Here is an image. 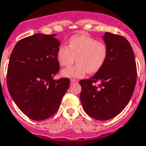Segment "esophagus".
Returning a JSON list of instances; mask_svg holds the SVG:
<instances>
[{"label": "esophagus", "instance_id": "1", "mask_svg": "<svg viewBox=\"0 0 146 146\" xmlns=\"http://www.w3.org/2000/svg\"><path fill=\"white\" fill-rule=\"evenodd\" d=\"M78 80H74V79H71V80H70V83H71V84H74V83H78Z\"/></svg>", "mask_w": 146, "mask_h": 146}]
</instances>
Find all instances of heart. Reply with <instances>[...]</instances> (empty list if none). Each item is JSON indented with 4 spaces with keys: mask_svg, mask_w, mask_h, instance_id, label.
Here are the masks:
<instances>
[{
    "mask_svg": "<svg viewBox=\"0 0 146 146\" xmlns=\"http://www.w3.org/2000/svg\"><path fill=\"white\" fill-rule=\"evenodd\" d=\"M108 48L105 43L84 35L72 36L68 40V46L62 45L59 47L57 58L63 67L71 66L74 60V67L62 72L63 77L70 78H82L88 72L95 74L105 63Z\"/></svg>",
    "mask_w": 146,
    "mask_h": 146,
    "instance_id": "b5f03b06",
    "label": "heart"
}]
</instances>
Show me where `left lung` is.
Listing matches in <instances>:
<instances>
[{
    "label": "left lung",
    "mask_w": 146,
    "mask_h": 146,
    "mask_svg": "<svg viewBox=\"0 0 146 146\" xmlns=\"http://www.w3.org/2000/svg\"><path fill=\"white\" fill-rule=\"evenodd\" d=\"M103 40L108 48L105 63L91 79L79 82L83 109L98 120L119 114L130 100L137 82L135 58L129 41L111 32H106Z\"/></svg>",
    "instance_id": "1"
}]
</instances>
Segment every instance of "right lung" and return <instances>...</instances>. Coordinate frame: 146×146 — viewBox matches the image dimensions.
Instances as JSON below:
<instances>
[{
    "label": "right lung",
    "instance_id": "obj_1",
    "mask_svg": "<svg viewBox=\"0 0 146 146\" xmlns=\"http://www.w3.org/2000/svg\"><path fill=\"white\" fill-rule=\"evenodd\" d=\"M54 35L38 33L20 40L9 58V94L23 114L34 120L52 117L70 85L68 78L53 79L60 69L57 54L60 44Z\"/></svg>",
    "mask_w": 146,
    "mask_h": 146
}]
</instances>
